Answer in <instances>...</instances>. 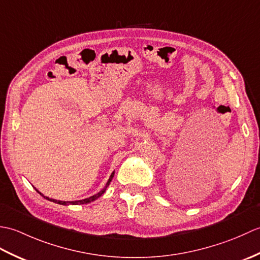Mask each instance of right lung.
I'll use <instances>...</instances> for the list:
<instances>
[{"instance_id":"1","label":"right lung","mask_w":260,"mask_h":260,"mask_svg":"<svg viewBox=\"0 0 260 260\" xmlns=\"http://www.w3.org/2000/svg\"><path fill=\"white\" fill-rule=\"evenodd\" d=\"M113 176H114V172L112 173V175H110V178H109V180H108V182H107V184H106V186L104 187V189L99 192V193H97V194H95V196H92V197H90V198H87V199H84V200H79V201H69V202H67V201H59V200H54V199H49L48 197H45L43 194H41L40 192H39L38 190V192L40 193V194L45 198V199H47V200H50V201H52V202H54V203H59V204H63V206H67V204H85V203H89V202H91V201H95L97 198H99L101 197L103 193L106 191V187L109 185V183H110V181H112V179H113Z\"/></svg>"}]
</instances>
